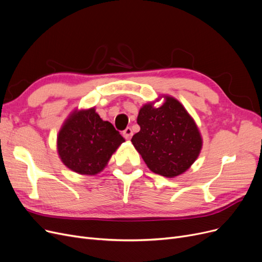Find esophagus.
<instances>
[{
	"label": "esophagus",
	"instance_id": "esophagus-1",
	"mask_svg": "<svg viewBox=\"0 0 262 262\" xmlns=\"http://www.w3.org/2000/svg\"><path fill=\"white\" fill-rule=\"evenodd\" d=\"M123 136H124L125 139H130V137L133 136V130H132V128H130V127H127L126 129H125V130L123 132Z\"/></svg>",
	"mask_w": 262,
	"mask_h": 262
}]
</instances>
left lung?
<instances>
[{"label": "left lung", "instance_id": "left-lung-1", "mask_svg": "<svg viewBox=\"0 0 262 262\" xmlns=\"http://www.w3.org/2000/svg\"><path fill=\"white\" fill-rule=\"evenodd\" d=\"M158 108L145 104L139 111V133L132 142L154 173L166 178L180 176L194 164L202 138L195 121L179 100L164 96Z\"/></svg>", "mask_w": 262, "mask_h": 262}]
</instances>
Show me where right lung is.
I'll return each mask as SVG.
<instances>
[{
    "label": "right lung",
    "instance_id": "right-lung-1",
    "mask_svg": "<svg viewBox=\"0 0 262 262\" xmlns=\"http://www.w3.org/2000/svg\"><path fill=\"white\" fill-rule=\"evenodd\" d=\"M125 139L95 108L74 111L58 135V153L73 171L94 176L103 170Z\"/></svg>",
    "mask_w": 262,
    "mask_h": 262
}]
</instances>
